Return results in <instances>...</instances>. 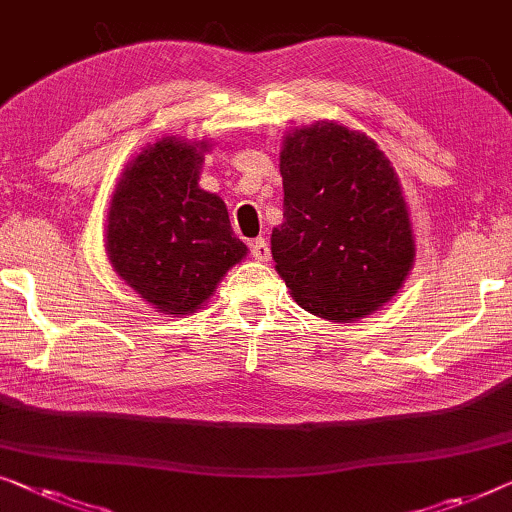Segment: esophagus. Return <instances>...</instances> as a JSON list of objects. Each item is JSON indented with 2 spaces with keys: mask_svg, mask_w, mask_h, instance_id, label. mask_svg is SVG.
Wrapping results in <instances>:
<instances>
[{
  "mask_svg": "<svg viewBox=\"0 0 512 512\" xmlns=\"http://www.w3.org/2000/svg\"><path fill=\"white\" fill-rule=\"evenodd\" d=\"M251 256H254L256 261H261V263L270 261V247H268V242H265L263 238H256L254 242H251Z\"/></svg>",
  "mask_w": 512,
  "mask_h": 512,
  "instance_id": "obj_1",
  "label": "esophagus"
}]
</instances>
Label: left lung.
Here are the masks:
<instances>
[{
  "instance_id": "left-lung-1",
  "label": "left lung",
  "mask_w": 512,
  "mask_h": 512,
  "mask_svg": "<svg viewBox=\"0 0 512 512\" xmlns=\"http://www.w3.org/2000/svg\"><path fill=\"white\" fill-rule=\"evenodd\" d=\"M284 221L274 270L291 298L325 321L351 323L399 293L416 261L411 214L390 159L337 122L286 131L279 152Z\"/></svg>"
}]
</instances>
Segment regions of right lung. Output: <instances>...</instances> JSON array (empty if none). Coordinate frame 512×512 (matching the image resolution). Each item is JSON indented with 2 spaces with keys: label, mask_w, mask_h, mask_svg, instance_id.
Masks as SVG:
<instances>
[{
  "label": "right lung",
  "mask_w": 512,
  "mask_h": 512,
  "mask_svg": "<svg viewBox=\"0 0 512 512\" xmlns=\"http://www.w3.org/2000/svg\"><path fill=\"white\" fill-rule=\"evenodd\" d=\"M210 147V140L159 138L124 166L110 196L108 261L161 314H194L249 254L226 203L198 187Z\"/></svg>",
  "instance_id": "add662e5"
}]
</instances>
